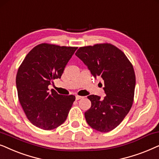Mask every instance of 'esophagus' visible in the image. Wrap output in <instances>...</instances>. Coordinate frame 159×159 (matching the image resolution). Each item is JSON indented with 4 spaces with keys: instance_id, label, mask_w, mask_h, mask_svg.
Instances as JSON below:
<instances>
[{
    "instance_id": "1",
    "label": "esophagus",
    "mask_w": 159,
    "mask_h": 159,
    "mask_svg": "<svg viewBox=\"0 0 159 159\" xmlns=\"http://www.w3.org/2000/svg\"><path fill=\"white\" fill-rule=\"evenodd\" d=\"M82 98H83V97H81V96H78V95H76L75 96L76 100H78V99H81Z\"/></svg>"
}]
</instances>
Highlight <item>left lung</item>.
Segmentation results:
<instances>
[{
	"instance_id": "left-lung-1",
	"label": "left lung",
	"mask_w": 159,
	"mask_h": 159,
	"mask_svg": "<svg viewBox=\"0 0 159 159\" xmlns=\"http://www.w3.org/2000/svg\"><path fill=\"white\" fill-rule=\"evenodd\" d=\"M75 55L95 78H102L105 84L104 98L87 97L92 105L84 113L86 122L98 132H110L119 125L132 106L136 78L132 63L110 43L80 47Z\"/></svg>"
}]
</instances>
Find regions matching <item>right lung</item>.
I'll return each mask as SVG.
<instances>
[{"instance_id": "right-lung-1", "label": "right lung", "mask_w": 159, "mask_h": 159, "mask_svg": "<svg viewBox=\"0 0 159 159\" xmlns=\"http://www.w3.org/2000/svg\"><path fill=\"white\" fill-rule=\"evenodd\" d=\"M77 47L41 43L25 57L16 77L19 100L27 118L44 130L58 127L67 119L75 97L61 95L48 86L60 78Z\"/></svg>"}]
</instances>
